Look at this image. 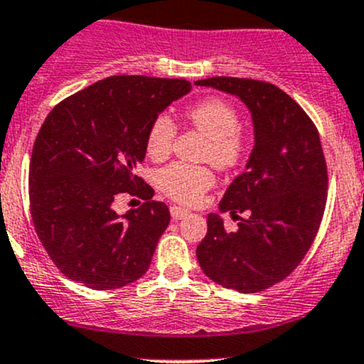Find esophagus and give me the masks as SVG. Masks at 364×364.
<instances>
[{"mask_svg":"<svg viewBox=\"0 0 364 364\" xmlns=\"http://www.w3.org/2000/svg\"><path fill=\"white\" fill-rule=\"evenodd\" d=\"M188 214H190V210L183 209V207H176V205L171 207V215H173L174 221H179V219L186 218Z\"/></svg>","mask_w":364,"mask_h":364,"instance_id":"esophagus-1","label":"esophagus"}]
</instances>
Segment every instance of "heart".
I'll return each mask as SVG.
<instances>
[{"label":"heart","mask_w":364,"mask_h":364,"mask_svg":"<svg viewBox=\"0 0 364 364\" xmlns=\"http://www.w3.org/2000/svg\"><path fill=\"white\" fill-rule=\"evenodd\" d=\"M191 126L209 138L203 159L221 169L235 167L245 155L247 141L240 127V115L230 102L223 98H207L188 110ZM176 138L173 117L161 114L151 122L146 134V154L155 161L171 154ZM157 185L167 197L181 203H195L203 191L214 185L213 171L176 162L164 167L157 174Z\"/></svg>","instance_id":"1"}]
</instances>
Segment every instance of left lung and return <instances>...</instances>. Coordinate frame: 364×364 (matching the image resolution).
Wrapping results in <instances>:
<instances>
[{
	"label": "left lung",
	"mask_w": 364,
	"mask_h": 364,
	"mask_svg": "<svg viewBox=\"0 0 364 364\" xmlns=\"http://www.w3.org/2000/svg\"><path fill=\"white\" fill-rule=\"evenodd\" d=\"M195 85L237 97L254 127L245 171L219 202V213L231 218L249 213V218L228 233L221 215H207L198 264L225 289L261 292L301 264L318 233L328 188L318 129L285 91L269 82L210 77Z\"/></svg>",
	"instance_id": "left-lung-1"
}]
</instances>
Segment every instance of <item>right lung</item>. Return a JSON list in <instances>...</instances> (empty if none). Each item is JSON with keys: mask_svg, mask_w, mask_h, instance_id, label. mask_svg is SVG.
Instances as JSON below:
<instances>
[{"mask_svg": "<svg viewBox=\"0 0 364 364\" xmlns=\"http://www.w3.org/2000/svg\"><path fill=\"white\" fill-rule=\"evenodd\" d=\"M190 90L185 79L112 75L48 114L31 155V214L48 255L72 282L112 290L149 271L171 214L151 200L136 167L151 122ZM126 191L146 202L119 216L113 202Z\"/></svg>", "mask_w": 364, "mask_h": 364, "instance_id": "add662e5", "label": "right lung"}]
</instances>
